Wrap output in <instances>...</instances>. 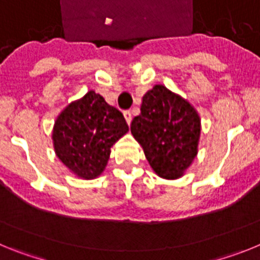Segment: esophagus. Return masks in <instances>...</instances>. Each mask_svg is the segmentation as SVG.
<instances>
[{"mask_svg":"<svg viewBox=\"0 0 260 260\" xmlns=\"http://www.w3.org/2000/svg\"><path fill=\"white\" fill-rule=\"evenodd\" d=\"M123 116H125V119H126V122H127V125H130V123H132V112H130V110H126L125 113H123Z\"/></svg>","mask_w":260,"mask_h":260,"instance_id":"obj_1","label":"esophagus"}]
</instances>
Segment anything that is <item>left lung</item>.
Listing matches in <instances>:
<instances>
[{
  "mask_svg": "<svg viewBox=\"0 0 260 260\" xmlns=\"http://www.w3.org/2000/svg\"><path fill=\"white\" fill-rule=\"evenodd\" d=\"M130 130L152 171L165 180L181 178L198 155L199 113L162 84L143 96L141 114L133 119Z\"/></svg>",
  "mask_w": 260,
  "mask_h": 260,
  "instance_id": "8db88e82",
  "label": "left lung"
}]
</instances>
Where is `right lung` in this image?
<instances>
[{
  "instance_id": "add662e5",
  "label": "right lung",
  "mask_w": 260,
  "mask_h": 260,
  "mask_svg": "<svg viewBox=\"0 0 260 260\" xmlns=\"http://www.w3.org/2000/svg\"><path fill=\"white\" fill-rule=\"evenodd\" d=\"M127 132L122 113L91 89L57 116L52 141L57 157L71 173L93 180L104 172L110 148Z\"/></svg>"
}]
</instances>
